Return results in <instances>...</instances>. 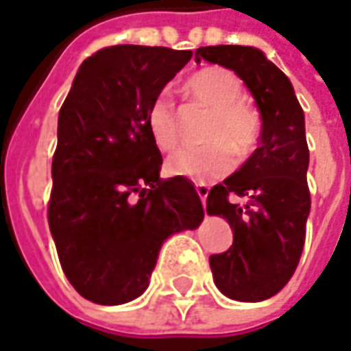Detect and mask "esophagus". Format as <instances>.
<instances>
[{"instance_id":"esophagus-1","label":"esophagus","mask_w":351,"mask_h":351,"mask_svg":"<svg viewBox=\"0 0 351 351\" xmlns=\"http://www.w3.org/2000/svg\"><path fill=\"white\" fill-rule=\"evenodd\" d=\"M197 193H199L200 200H202V204L206 202V197H208V185L206 183H197Z\"/></svg>"}]
</instances>
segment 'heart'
Returning <instances> with one entry per match:
<instances>
[{
  "mask_svg": "<svg viewBox=\"0 0 351 351\" xmlns=\"http://www.w3.org/2000/svg\"><path fill=\"white\" fill-rule=\"evenodd\" d=\"M187 89L212 112L206 125L210 143L200 147H183L171 152L166 160L168 171L195 181L221 178L235 166V151L246 156L252 151L260 135V120L250 106L243 101V86L235 74L219 66L199 70L187 82ZM147 130L154 145L162 151H170L180 141L176 108L168 95H156L147 110Z\"/></svg>",
  "mask_w": 351,
  "mask_h": 351,
  "instance_id": "b5f03b06",
  "label": "heart"
}]
</instances>
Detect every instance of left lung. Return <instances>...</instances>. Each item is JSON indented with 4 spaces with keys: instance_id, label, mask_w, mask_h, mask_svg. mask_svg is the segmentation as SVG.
Returning <instances> with one entry per match:
<instances>
[{
    "instance_id": "8db88e82",
    "label": "left lung",
    "mask_w": 351,
    "mask_h": 351,
    "mask_svg": "<svg viewBox=\"0 0 351 351\" xmlns=\"http://www.w3.org/2000/svg\"><path fill=\"white\" fill-rule=\"evenodd\" d=\"M200 59L233 70L262 116L260 147L208 193L206 214L233 229L229 250L210 256L214 282L231 300H267L291 281L306 241L311 200L304 110L291 80L258 47L208 45L195 51ZM231 194L247 202L233 203Z\"/></svg>"
}]
</instances>
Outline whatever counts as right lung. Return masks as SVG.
I'll use <instances>...</instances> for the list:
<instances>
[{
  "instance_id": "obj_1",
  "label": "right lung",
  "mask_w": 351,
  "mask_h": 351,
  "mask_svg": "<svg viewBox=\"0 0 351 351\" xmlns=\"http://www.w3.org/2000/svg\"><path fill=\"white\" fill-rule=\"evenodd\" d=\"M193 51L112 45L82 62L59 110L49 229L62 271L86 300L139 298L162 245L204 219L193 181L160 180L147 130L152 99Z\"/></svg>"
}]
</instances>
